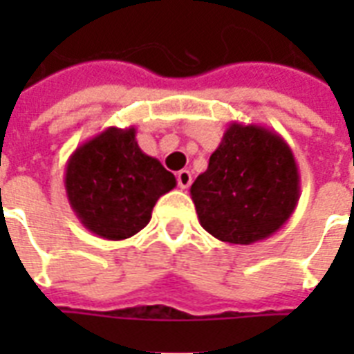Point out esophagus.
<instances>
[{"mask_svg":"<svg viewBox=\"0 0 354 354\" xmlns=\"http://www.w3.org/2000/svg\"><path fill=\"white\" fill-rule=\"evenodd\" d=\"M176 180L180 189H187L189 185H191V182H193V176H191V172L189 171H180L176 174Z\"/></svg>","mask_w":354,"mask_h":354,"instance_id":"34e87169","label":"esophagus"}]
</instances>
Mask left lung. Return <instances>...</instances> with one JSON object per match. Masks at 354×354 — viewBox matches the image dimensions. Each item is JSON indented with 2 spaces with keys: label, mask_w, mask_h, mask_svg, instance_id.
<instances>
[{
  "label": "left lung",
  "mask_w": 354,
  "mask_h": 354,
  "mask_svg": "<svg viewBox=\"0 0 354 354\" xmlns=\"http://www.w3.org/2000/svg\"><path fill=\"white\" fill-rule=\"evenodd\" d=\"M205 232L230 244H253L285 226L299 200L296 158L279 133L232 122L191 185Z\"/></svg>",
  "instance_id": "1"
}]
</instances>
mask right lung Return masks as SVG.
<instances>
[{
  "instance_id": "right-lung-1",
  "label": "right lung",
  "mask_w": 354,
  "mask_h": 354,
  "mask_svg": "<svg viewBox=\"0 0 354 354\" xmlns=\"http://www.w3.org/2000/svg\"><path fill=\"white\" fill-rule=\"evenodd\" d=\"M64 185L88 232L122 241L149 224L156 202L176 187V178L139 149L136 128L110 127L69 156Z\"/></svg>"
}]
</instances>
